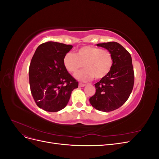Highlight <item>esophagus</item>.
<instances>
[{"label": "esophagus", "instance_id": "1", "mask_svg": "<svg viewBox=\"0 0 159 159\" xmlns=\"http://www.w3.org/2000/svg\"><path fill=\"white\" fill-rule=\"evenodd\" d=\"M85 84H82V83H79V87H84Z\"/></svg>", "mask_w": 159, "mask_h": 159}]
</instances>
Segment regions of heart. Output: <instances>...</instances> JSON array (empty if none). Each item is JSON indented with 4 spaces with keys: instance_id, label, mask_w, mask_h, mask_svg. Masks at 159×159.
<instances>
[{
    "instance_id": "heart-1",
    "label": "heart",
    "mask_w": 159,
    "mask_h": 159,
    "mask_svg": "<svg viewBox=\"0 0 159 159\" xmlns=\"http://www.w3.org/2000/svg\"><path fill=\"white\" fill-rule=\"evenodd\" d=\"M114 63L112 53L91 46H84L75 51V54L68 52L64 55L63 64L66 70L75 74L84 66L85 68L75 76L78 80L87 81L93 78L96 80L106 77Z\"/></svg>"
}]
</instances>
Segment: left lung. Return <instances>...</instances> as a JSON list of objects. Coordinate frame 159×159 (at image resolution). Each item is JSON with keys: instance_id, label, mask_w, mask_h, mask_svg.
Here are the masks:
<instances>
[{"instance_id": "left-lung-1", "label": "left lung", "mask_w": 159, "mask_h": 159, "mask_svg": "<svg viewBox=\"0 0 159 159\" xmlns=\"http://www.w3.org/2000/svg\"><path fill=\"white\" fill-rule=\"evenodd\" d=\"M112 53L114 63L110 73L95 84V93L89 98L92 106L104 112L112 111L126 102L134 85L131 56L116 42L98 44Z\"/></svg>"}]
</instances>
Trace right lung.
I'll use <instances>...</instances> for the list:
<instances>
[{
    "label": "right lung",
    "mask_w": 159,
    "mask_h": 159,
    "mask_svg": "<svg viewBox=\"0 0 159 159\" xmlns=\"http://www.w3.org/2000/svg\"><path fill=\"white\" fill-rule=\"evenodd\" d=\"M71 45L54 42L40 44L29 67V82L37 106L49 112H57L68 104L72 91L78 88L77 81L63 64L64 55Z\"/></svg>",
    "instance_id": "1"
}]
</instances>
